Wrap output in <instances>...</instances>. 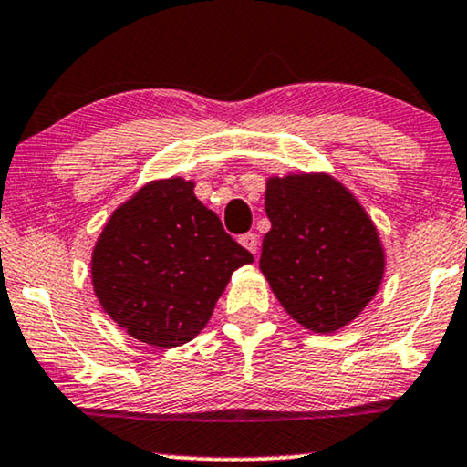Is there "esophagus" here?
Returning <instances> with one entry per match:
<instances>
[{
  "mask_svg": "<svg viewBox=\"0 0 467 467\" xmlns=\"http://www.w3.org/2000/svg\"><path fill=\"white\" fill-rule=\"evenodd\" d=\"M238 242L242 246L246 248V251H251L253 254H257V246H259V235L257 234H244L240 235Z\"/></svg>",
  "mask_w": 467,
  "mask_h": 467,
  "instance_id": "esophagus-1",
  "label": "esophagus"
}]
</instances>
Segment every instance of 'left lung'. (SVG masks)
Here are the masks:
<instances>
[{
  "label": "left lung",
  "mask_w": 467,
  "mask_h": 467,
  "mask_svg": "<svg viewBox=\"0 0 467 467\" xmlns=\"http://www.w3.org/2000/svg\"><path fill=\"white\" fill-rule=\"evenodd\" d=\"M265 214L259 267L280 306L315 334L355 321L385 276L379 229L357 197L323 171L270 176Z\"/></svg>",
  "instance_id": "left-lung-1"
}]
</instances>
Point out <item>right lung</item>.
<instances>
[{
    "mask_svg": "<svg viewBox=\"0 0 467 467\" xmlns=\"http://www.w3.org/2000/svg\"><path fill=\"white\" fill-rule=\"evenodd\" d=\"M193 189L181 176L146 182L114 210L91 254L101 308L150 347L193 340L232 274L253 264Z\"/></svg>",
    "mask_w": 467,
    "mask_h": 467,
    "instance_id": "obj_1",
    "label": "right lung"
}]
</instances>
